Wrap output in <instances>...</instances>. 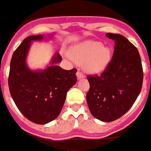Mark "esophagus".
<instances>
[{
    "label": "esophagus",
    "instance_id": "1",
    "mask_svg": "<svg viewBox=\"0 0 151 151\" xmlns=\"http://www.w3.org/2000/svg\"><path fill=\"white\" fill-rule=\"evenodd\" d=\"M76 76H77L78 80H81V79H84V74L82 73L81 71H80V70H78V71H77V73H76Z\"/></svg>",
    "mask_w": 151,
    "mask_h": 151
}]
</instances>
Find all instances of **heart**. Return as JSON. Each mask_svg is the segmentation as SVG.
Instances as JSON below:
<instances>
[{"label": "heart", "instance_id": "b5f03b06", "mask_svg": "<svg viewBox=\"0 0 151 151\" xmlns=\"http://www.w3.org/2000/svg\"><path fill=\"white\" fill-rule=\"evenodd\" d=\"M70 57L75 62L84 64L86 71L100 73L107 67L111 61V50L99 41H86L76 47Z\"/></svg>", "mask_w": 151, "mask_h": 151}]
</instances>
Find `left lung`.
I'll return each instance as SVG.
<instances>
[{
  "mask_svg": "<svg viewBox=\"0 0 151 151\" xmlns=\"http://www.w3.org/2000/svg\"><path fill=\"white\" fill-rule=\"evenodd\" d=\"M115 40L111 61L101 76H88L89 90L86 101L92 115L103 122L120 118L132 107L143 82L141 57L124 36L106 34Z\"/></svg>",
  "mask_w": 151,
  "mask_h": 151,
  "instance_id": "1",
  "label": "left lung"
}]
</instances>
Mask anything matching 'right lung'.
Returning <instances> with one entry per match:
<instances>
[{
	"instance_id": "add662e5",
	"label": "right lung",
	"mask_w": 151,
	"mask_h": 151,
	"mask_svg": "<svg viewBox=\"0 0 151 151\" xmlns=\"http://www.w3.org/2000/svg\"><path fill=\"white\" fill-rule=\"evenodd\" d=\"M54 34H50L52 37ZM44 35L27 37L13 54L10 61L9 88L14 103L30 121L45 124L59 115L67 93L76 83V69L67 70L58 66L60 54L54 53L43 70H32L27 58L33 41H42Z\"/></svg>"
}]
</instances>
